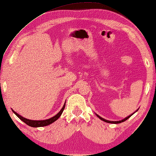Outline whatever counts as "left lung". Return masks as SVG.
Returning a JSON list of instances; mask_svg holds the SVG:
<instances>
[{
    "label": "left lung",
    "mask_w": 156,
    "mask_h": 156,
    "mask_svg": "<svg viewBox=\"0 0 156 156\" xmlns=\"http://www.w3.org/2000/svg\"><path fill=\"white\" fill-rule=\"evenodd\" d=\"M139 110V109H137V110H136V112H133V114H131V115H129L128 117H126V118H124V119H123L122 120H120V121H109V120H107V119H104V118H102V117H100L99 115H97V114H96V115H97V117H98V118H100V119H101V120H102V121H104V122H107V123H110V124H119V123H122V122H124V121H126V120H127L129 119V117H131V116H132L133 114H134L135 112H136Z\"/></svg>",
    "instance_id": "8db88e82"
}]
</instances>
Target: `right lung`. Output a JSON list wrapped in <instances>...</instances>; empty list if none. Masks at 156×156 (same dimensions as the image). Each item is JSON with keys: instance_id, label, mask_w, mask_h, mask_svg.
Here are the masks:
<instances>
[{"instance_id": "obj_1", "label": "right lung", "mask_w": 156, "mask_h": 156, "mask_svg": "<svg viewBox=\"0 0 156 156\" xmlns=\"http://www.w3.org/2000/svg\"><path fill=\"white\" fill-rule=\"evenodd\" d=\"M65 105H66V102L63 105V106L62 107V109L59 111L58 113H57L55 116L52 117L50 119H44V120H31V119H27L26 118L22 117L21 115H20L19 114H17L16 112H15L13 109H12V112L15 114V115L17 116V117L19 118L20 119H21L23 122H25V124H27L28 126H32V127H41V126H48V125L52 124V123L56 121L57 119H58L59 117H61V114L63 113V109L65 108Z\"/></svg>"}]
</instances>
